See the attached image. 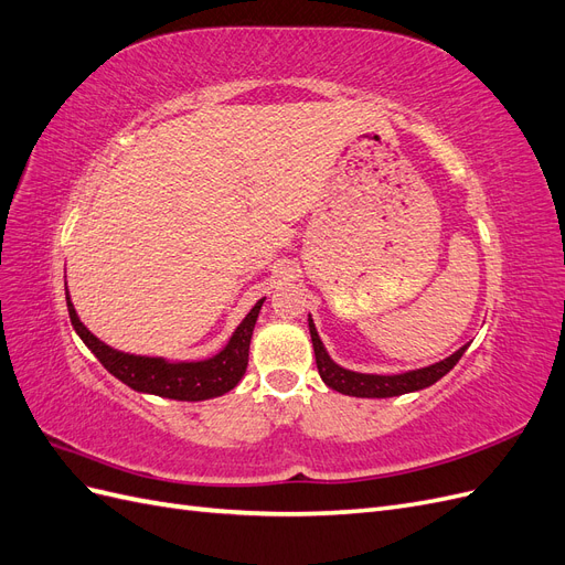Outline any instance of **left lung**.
Here are the masks:
<instances>
[{"mask_svg":"<svg viewBox=\"0 0 565 565\" xmlns=\"http://www.w3.org/2000/svg\"><path fill=\"white\" fill-rule=\"evenodd\" d=\"M309 332H311V341H313L320 380L330 388L344 393V396H355V398H391V396H403V393L422 391L426 386L436 384L440 377H446V374L457 365L459 358L465 355V351L469 349V344H465L452 355L443 358V361H438L434 365H426V367L407 370V372H398V374H372V372H355V370L341 367L339 363H334L328 349H324V344H322V339L316 330V322L311 316H309Z\"/></svg>","mask_w":565,"mask_h":565,"instance_id":"1","label":"left lung"}]
</instances>
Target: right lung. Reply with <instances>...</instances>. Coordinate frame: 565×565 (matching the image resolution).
Segmentation results:
<instances>
[{"mask_svg":"<svg viewBox=\"0 0 565 565\" xmlns=\"http://www.w3.org/2000/svg\"><path fill=\"white\" fill-rule=\"evenodd\" d=\"M65 299L75 332L113 377L139 393H152V396L172 401H207L224 396V393L237 386L247 370L252 332L266 301L259 299L252 306V311L237 324L226 347L212 358H204V361H167L162 355H136L108 347L106 341H100L84 328L71 295H67V285Z\"/></svg>","mask_w":565,"mask_h":565,"instance_id":"1","label":"right lung"}]
</instances>
